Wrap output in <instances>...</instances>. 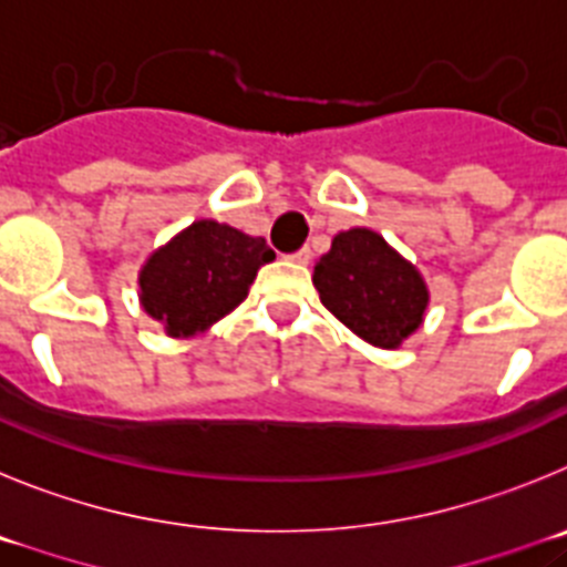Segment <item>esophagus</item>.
<instances>
[{
	"mask_svg": "<svg viewBox=\"0 0 567 567\" xmlns=\"http://www.w3.org/2000/svg\"><path fill=\"white\" fill-rule=\"evenodd\" d=\"M290 259H293V262H299V265H305L310 259V248H299L296 254H290Z\"/></svg>",
	"mask_w": 567,
	"mask_h": 567,
	"instance_id": "obj_1",
	"label": "esophagus"
}]
</instances>
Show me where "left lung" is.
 <instances>
[{
    "instance_id": "obj_1",
    "label": "left lung",
    "mask_w": 567,
    "mask_h": 567,
    "mask_svg": "<svg viewBox=\"0 0 567 567\" xmlns=\"http://www.w3.org/2000/svg\"><path fill=\"white\" fill-rule=\"evenodd\" d=\"M313 285L336 319L384 350L415 333L430 305L415 265L370 228L336 234L330 251L316 262Z\"/></svg>"
}]
</instances>
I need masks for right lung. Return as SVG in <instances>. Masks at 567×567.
I'll use <instances>...</instances> for the list:
<instances>
[{
    "label": "right lung",
    "mask_w": 567,
    "mask_h": 567,
    "mask_svg": "<svg viewBox=\"0 0 567 567\" xmlns=\"http://www.w3.org/2000/svg\"><path fill=\"white\" fill-rule=\"evenodd\" d=\"M274 251L226 223L197 220L157 248L141 268V305L175 339L208 330L248 296Z\"/></svg>",
    "instance_id": "obj_1"
}]
</instances>
